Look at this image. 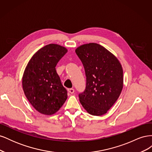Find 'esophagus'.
Instances as JSON below:
<instances>
[{"instance_id": "obj_1", "label": "esophagus", "mask_w": 152, "mask_h": 152, "mask_svg": "<svg viewBox=\"0 0 152 152\" xmlns=\"http://www.w3.org/2000/svg\"><path fill=\"white\" fill-rule=\"evenodd\" d=\"M68 93H70V94H73V93H74L75 90H74V89L70 88V89H68Z\"/></svg>"}]
</instances>
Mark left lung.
Wrapping results in <instances>:
<instances>
[{"instance_id": "1", "label": "left lung", "mask_w": 152, "mask_h": 152, "mask_svg": "<svg viewBox=\"0 0 152 152\" xmlns=\"http://www.w3.org/2000/svg\"><path fill=\"white\" fill-rule=\"evenodd\" d=\"M84 67L86 87L79 94L82 107L92 115L107 112L123 88V70L118 59L96 43L82 45L75 50Z\"/></svg>"}]
</instances>
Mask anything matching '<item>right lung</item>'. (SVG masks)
I'll list each match as a JSON object with an SVG mask.
<instances>
[{
  "mask_svg": "<svg viewBox=\"0 0 152 152\" xmlns=\"http://www.w3.org/2000/svg\"><path fill=\"white\" fill-rule=\"evenodd\" d=\"M66 53L61 45L48 44L34 54L25 68L23 89L30 104L40 113H55L67 99V91L56 70L57 63Z\"/></svg>",
  "mask_w": 152,
  "mask_h": 152,
  "instance_id": "add662e5",
  "label": "right lung"
}]
</instances>
